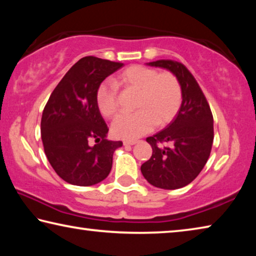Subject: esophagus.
Here are the masks:
<instances>
[{
	"label": "esophagus",
	"instance_id": "obj_1",
	"mask_svg": "<svg viewBox=\"0 0 256 256\" xmlns=\"http://www.w3.org/2000/svg\"><path fill=\"white\" fill-rule=\"evenodd\" d=\"M136 144V140H125L123 142L124 146H133V144Z\"/></svg>",
	"mask_w": 256,
	"mask_h": 256
}]
</instances>
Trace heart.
I'll list each match as a JSON object with an SVG mask.
<instances>
[{
    "instance_id": "heart-1",
    "label": "heart",
    "mask_w": 256,
    "mask_h": 256,
    "mask_svg": "<svg viewBox=\"0 0 256 256\" xmlns=\"http://www.w3.org/2000/svg\"><path fill=\"white\" fill-rule=\"evenodd\" d=\"M118 84L138 92L136 112L118 115L112 124V133L116 138L134 140L150 132L156 124L164 126L178 114L183 92L178 79L172 72H158L144 66H133L124 70ZM98 110L110 118L118 110V92L114 86L102 84L96 92Z\"/></svg>"
}]
</instances>
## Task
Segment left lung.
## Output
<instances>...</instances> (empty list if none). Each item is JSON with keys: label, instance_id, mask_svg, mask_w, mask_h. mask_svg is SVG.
<instances>
[{"label": "left lung", "instance_id": "8db88e82", "mask_svg": "<svg viewBox=\"0 0 256 256\" xmlns=\"http://www.w3.org/2000/svg\"><path fill=\"white\" fill-rule=\"evenodd\" d=\"M150 66L170 71L178 79L183 100L178 114L162 131L146 138L151 158L141 172L151 185L164 190L184 188L206 164L214 142V116L200 86L184 64L159 60Z\"/></svg>", "mask_w": 256, "mask_h": 256}]
</instances>
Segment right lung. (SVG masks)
Listing matches in <instances>:
<instances>
[{"mask_svg":"<svg viewBox=\"0 0 256 256\" xmlns=\"http://www.w3.org/2000/svg\"><path fill=\"white\" fill-rule=\"evenodd\" d=\"M123 63L86 56L73 66L42 110V141L47 159L66 183L92 186L110 172L122 141L107 140L108 128L96 104L98 86ZM90 140L96 144L92 146Z\"/></svg>","mask_w":256,"mask_h":256,"instance_id":"1","label":"right lung"}]
</instances>
